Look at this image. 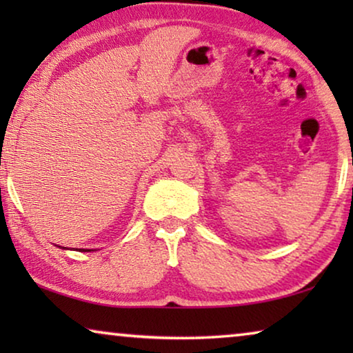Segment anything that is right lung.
I'll return each mask as SVG.
<instances>
[{
	"label": "right lung",
	"instance_id": "1",
	"mask_svg": "<svg viewBox=\"0 0 353 353\" xmlns=\"http://www.w3.org/2000/svg\"><path fill=\"white\" fill-rule=\"evenodd\" d=\"M59 248H61V245H59ZM61 249H65V248H61ZM88 250L90 249H86V252H88ZM81 252H85V249H81Z\"/></svg>",
	"mask_w": 353,
	"mask_h": 353
}]
</instances>
